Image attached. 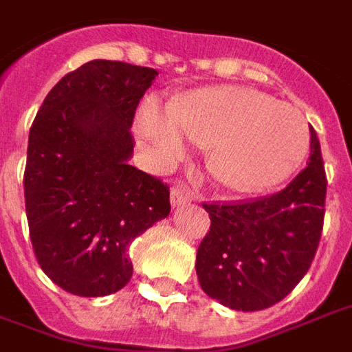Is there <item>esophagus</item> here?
<instances>
[{
	"instance_id": "34e87169",
	"label": "esophagus",
	"mask_w": 352,
	"mask_h": 352,
	"mask_svg": "<svg viewBox=\"0 0 352 352\" xmlns=\"http://www.w3.org/2000/svg\"><path fill=\"white\" fill-rule=\"evenodd\" d=\"M194 199V192L186 186V184L179 183L171 188V205L179 207V205H186Z\"/></svg>"
}]
</instances>
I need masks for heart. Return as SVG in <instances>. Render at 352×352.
Masks as SVG:
<instances>
[{
  "mask_svg": "<svg viewBox=\"0 0 352 352\" xmlns=\"http://www.w3.org/2000/svg\"><path fill=\"white\" fill-rule=\"evenodd\" d=\"M138 136L158 164L183 156L188 138L207 145V166L226 186L242 192L282 183L306 158L309 126L295 106L259 91L218 85L162 106L145 98Z\"/></svg>",
  "mask_w": 352,
  "mask_h": 352,
  "instance_id": "heart-1",
  "label": "heart"
}]
</instances>
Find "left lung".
<instances>
[{
	"label": "left lung",
	"instance_id": "1",
	"mask_svg": "<svg viewBox=\"0 0 352 352\" xmlns=\"http://www.w3.org/2000/svg\"><path fill=\"white\" fill-rule=\"evenodd\" d=\"M327 175L309 129V164L272 196L203 203L210 229L197 248L201 289L239 311H257L295 289L314 261L324 220Z\"/></svg>",
	"mask_w": 352,
	"mask_h": 352
}]
</instances>
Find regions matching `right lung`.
<instances>
[{
    "instance_id": "obj_1",
    "label": "right lung",
    "mask_w": 352,
    "mask_h": 352,
    "mask_svg": "<svg viewBox=\"0 0 352 352\" xmlns=\"http://www.w3.org/2000/svg\"><path fill=\"white\" fill-rule=\"evenodd\" d=\"M158 72L95 59L46 95L23 173L33 252L52 282L106 296L132 278L130 242L169 214V188L130 166V126Z\"/></svg>"
}]
</instances>
